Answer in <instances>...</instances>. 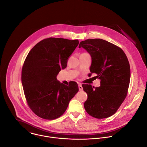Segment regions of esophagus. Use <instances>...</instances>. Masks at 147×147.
Returning <instances> with one entry per match:
<instances>
[{"instance_id": "34e87169", "label": "esophagus", "mask_w": 147, "mask_h": 147, "mask_svg": "<svg viewBox=\"0 0 147 147\" xmlns=\"http://www.w3.org/2000/svg\"><path fill=\"white\" fill-rule=\"evenodd\" d=\"M78 88H79L80 90H83V88L82 86V85L80 83L78 84Z\"/></svg>"}]
</instances>
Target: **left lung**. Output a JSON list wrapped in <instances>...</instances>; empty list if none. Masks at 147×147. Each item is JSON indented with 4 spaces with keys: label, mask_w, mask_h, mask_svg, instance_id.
<instances>
[{
    "label": "left lung",
    "mask_w": 147,
    "mask_h": 147,
    "mask_svg": "<svg viewBox=\"0 0 147 147\" xmlns=\"http://www.w3.org/2000/svg\"><path fill=\"white\" fill-rule=\"evenodd\" d=\"M82 47L90 55V76L96 73L100 86L83 85L88 99L84 103L86 111L92 117L106 118L116 113L126 98L130 80V68L122 49L103 39L82 41Z\"/></svg>",
    "instance_id": "left-lung-1"
}]
</instances>
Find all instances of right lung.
<instances>
[{
  "label": "right lung",
  "mask_w": 147,
  "mask_h": 147,
  "mask_svg": "<svg viewBox=\"0 0 147 147\" xmlns=\"http://www.w3.org/2000/svg\"><path fill=\"white\" fill-rule=\"evenodd\" d=\"M79 44L78 40L50 37L36 44L24 62L21 81L28 105L38 117L53 120L66 110L78 91L77 82L69 85L57 80L61 69Z\"/></svg>",
  "instance_id": "right-lung-1"
}]
</instances>
